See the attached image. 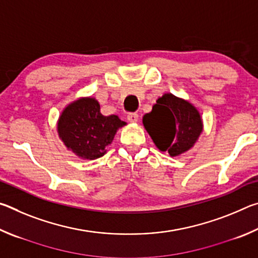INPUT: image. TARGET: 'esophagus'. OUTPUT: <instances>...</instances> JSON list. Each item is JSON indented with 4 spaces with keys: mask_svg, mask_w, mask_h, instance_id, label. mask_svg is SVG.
<instances>
[{
    "mask_svg": "<svg viewBox=\"0 0 258 258\" xmlns=\"http://www.w3.org/2000/svg\"><path fill=\"white\" fill-rule=\"evenodd\" d=\"M139 119V115L137 112H130L127 113V120L131 121V123H135Z\"/></svg>",
    "mask_w": 258,
    "mask_h": 258,
    "instance_id": "34e87169",
    "label": "esophagus"
}]
</instances>
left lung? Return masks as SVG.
Returning a JSON list of instances; mask_svg holds the SVG:
<instances>
[{
	"label": "left lung",
	"instance_id": "1",
	"mask_svg": "<svg viewBox=\"0 0 258 258\" xmlns=\"http://www.w3.org/2000/svg\"><path fill=\"white\" fill-rule=\"evenodd\" d=\"M143 126L160 151L176 157L190 150L203 132L202 116L194 104L172 93L157 99Z\"/></svg>",
	"mask_w": 258,
	"mask_h": 258
}]
</instances>
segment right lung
Here are the masks:
<instances>
[{
    "label": "right lung",
    "instance_id": "1",
    "mask_svg": "<svg viewBox=\"0 0 258 258\" xmlns=\"http://www.w3.org/2000/svg\"><path fill=\"white\" fill-rule=\"evenodd\" d=\"M126 125L118 116H103L94 98L69 103L58 119V134L69 150L82 159H97L106 154L118 128Z\"/></svg>",
    "mask_w": 258,
    "mask_h": 258
}]
</instances>
